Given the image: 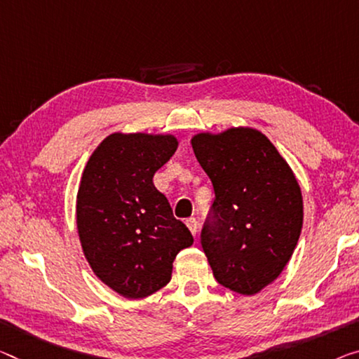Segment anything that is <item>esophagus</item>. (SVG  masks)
<instances>
[{"instance_id": "esophagus-1", "label": "esophagus", "mask_w": 359, "mask_h": 359, "mask_svg": "<svg viewBox=\"0 0 359 359\" xmlns=\"http://www.w3.org/2000/svg\"><path fill=\"white\" fill-rule=\"evenodd\" d=\"M186 226H187V228H189L192 236H196V233H197V219L196 218H187L186 219Z\"/></svg>"}]
</instances>
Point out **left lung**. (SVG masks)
Listing matches in <instances>:
<instances>
[{"instance_id":"8db88e82","label":"left lung","mask_w":359,"mask_h":359,"mask_svg":"<svg viewBox=\"0 0 359 359\" xmlns=\"http://www.w3.org/2000/svg\"><path fill=\"white\" fill-rule=\"evenodd\" d=\"M191 144L217 197L202 229L215 279L237 294L255 295L278 279L299 242V181L273 142L250 126L202 131Z\"/></svg>"}]
</instances>
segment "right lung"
I'll list each match as a JSON object with an SVG mask.
<instances>
[{"instance_id": "add662e5", "label": "right lung", "mask_w": 359, "mask_h": 359, "mask_svg": "<svg viewBox=\"0 0 359 359\" xmlns=\"http://www.w3.org/2000/svg\"><path fill=\"white\" fill-rule=\"evenodd\" d=\"M178 147L173 135L117 133L88 158L76 194V229L96 278L125 299H144L172 279L189 229L154 186Z\"/></svg>"}]
</instances>
